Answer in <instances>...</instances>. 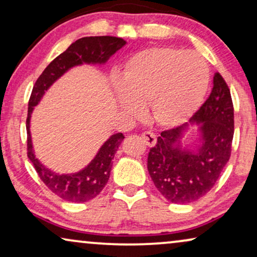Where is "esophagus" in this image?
Returning a JSON list of instances; mask_svg holds the SVG:
<instances>
[{
	"label": "esophagus",
	"instance_id": "esophagus-1",
	"mask_svg": "<svg viewBox=\"0 0 257 257\" xmlns=\"http://www.w3.org/2000/svg\"><path fill=\"white\" fill-rule=\"evenodd\" d=\"M142 139L144 140V143L146 144L147 146H154L156 145V143H157V137H156V135H154L153 132H151V131H145V132H143V135H142Z\"/></svg>",
	"mask_w": 257,
	"mask_h": 257
}]
</instances>
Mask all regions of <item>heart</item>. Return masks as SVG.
<instances>
[{
    "label": "heart",
    "instance_id": "heart-1",
    "mask_svg": "<svg viewBox=\"0 0 257 257\" xmlns=\"http://www.w3.org/2000/svg\"><path fill=\"white\" fill-rule=\"evenodd\" d=\"M208 83L209 70L201 56L174 48H151L126 62L118 103L133 115L150 104L154 120L172 127L198 110Z\"/></svg>",
    "mask_w": 257,
    "mask_h": 257
}]
</instances>
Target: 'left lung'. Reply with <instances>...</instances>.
I'll return each instance as SVG.
<instances>
[{"instance_id":"left-lung-1","label":"left lung","mask_w":257,"mask_h":257,"mask_svg":"<svg viewBox=\"0 0 257 257\" xmlns=\"http://www.w3.org/2000/svg\"><path fill=\"white\" fill-rule=\"evenodd\" d=\"M192 120L202 126L198 153L181 151L175 145L184 131L178 126L161 132L147 158V170L154 185L173 203H189L206 195L230 158L234 106L229 87L219 72L214 76L212 92Z\"/></svg>"}]
</instances>
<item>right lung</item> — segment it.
I'll return each mask as SVG.
<instances>
[{
	"mask_svg": "<svg viewBox=\"0 0 257 257\" xmlns=\"http://www.w3.org/2000/svg\"><path fill=\"white\" fill-rule=\"evenodd\" d=\"M122 38L113 36H91L77 40L57 56L38 77L31 91L28 104L27 117V154L38 177L45 186L59 198L69 202H86L96 198L107 184L112 168V160L119 145L125 138L122 133H115L100 147L96 158L78 173L57 174L48 170L36 159L33 152L30 137V117L34 106H36L49 86L59 78L66 70L82 63H104L108 57L124 47Z\"/></svg>",
	"mask_w": 257,
	"mask_h": 257,
	"instance_id": "add662e5",
	"label": "right lung"
}]
</instances>
